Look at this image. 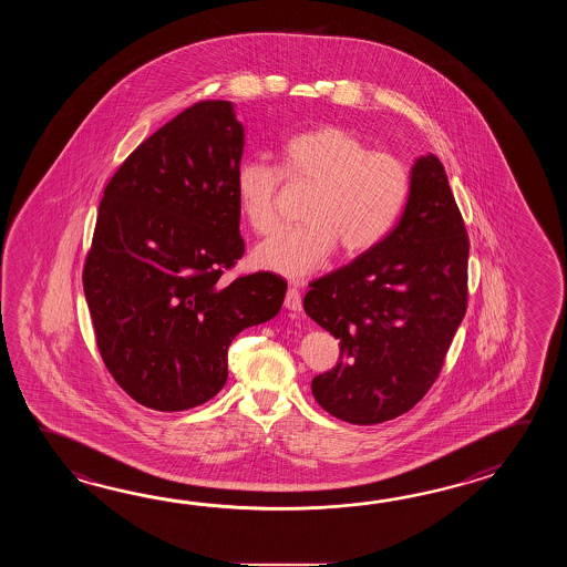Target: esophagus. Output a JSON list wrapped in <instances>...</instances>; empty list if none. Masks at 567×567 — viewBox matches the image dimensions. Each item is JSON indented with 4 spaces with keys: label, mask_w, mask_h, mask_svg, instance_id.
<instances>
[{
    "label": "esophagus",
    "mask_w": 567,
    "mask_h": 567,
    "mask_svg": "<svg viewBox=\"0 0 567 567\" xmlns=\"http://www.w3.org/2000/svg\"><path fill=\"white\" fill-rule=\"evenodd\" d=\"M286 308L291 310V312H301V298H300V289L296 288V286H291V288L286 291Z\"/></svg>",
    "instance_id": "esophagus-1"
}]
</instances>
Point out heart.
Returning a JSON list of instances; mask_svg holds the SVG:
<instances>
[{
    "mask_svg": "<svg viewBox=\"0 0 567 567\" xmlns=\"http://www.w3.org/2000/svg\"><path fill=\"white\" fill-rule=\"evenodd\" d=\"M284 178L310 186L301 206L306 223L261 243L254 259L267 271L291 279L322 267L337 245L349 257L371 251L393 230L411 193V168L403 157L371 150L347 127L320 125L281 145L279 168L264 159L239 164L237 203L257 235L278 227Z\"/></svg>",
    "mask_w": 567,
    "mask_h": 567,
    "instance_id": "heart-1",
    "label": "heart"
}]
</instances>
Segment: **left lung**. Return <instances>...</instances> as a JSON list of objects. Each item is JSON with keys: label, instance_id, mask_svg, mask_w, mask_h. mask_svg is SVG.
<instances>
[{"label": "left lung", "instance_id": "8db88e82", "mask_svg": "<svg viewBox=\"0 0 567 567\" xmlns=\"http://www.w3.org/2000/svg\"><path fill=\"white\" fill-rule=\"evenodd\" d=\"M464 218L442 162L411 169L398 225L371 251L313 279L303 310L340 340L337 367L312 379L313 399L342 422H389L422 401L468 308Z\"/></svg>", "mask_w": 567, "mask_h": 567}]
</instances>
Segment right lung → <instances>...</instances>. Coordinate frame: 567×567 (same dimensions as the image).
Returning a JSON list of instances; mask_svg holds the SVG:
<instances>
[{"label": "right lung", "instance_id": "obj_1", "mask_svg": "<svg viewBox=\"0 0 567 567\" xmlns=\"http://www.w3.org/2000/svg\"><path fill=\"white\" fill-rule=\"evenodd\" d=\"M245 130L229 101H198L137 145L109 181L83 267L96 349L144 408L184 411L227 381L235 337L279 312L271 271L243 257L235 172Z\"/></svg>", "mask_w": 567, "mask_h": 567}]
</instances>
